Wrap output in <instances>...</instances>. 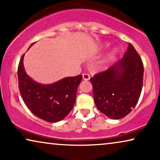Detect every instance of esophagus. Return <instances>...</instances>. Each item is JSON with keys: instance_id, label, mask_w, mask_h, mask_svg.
<instances>
[{"instance_id": "1", "label": "esophagus", "mask_w": 160, "mask_h": 160, "mask_svg": "<svg viewBox=\"0 0 160 160\" xmlns=\"http://www.w3.org/2000/svg\"><path fill=\"white\" fill-rule=\"evenodd\" d=\"M82 76H83V79L84 81H88L90 79V76H89L88 73H84Z\"/></svg>"}]
</instances>
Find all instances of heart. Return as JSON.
I'll list each match as a JSON object with an SVG mask.
<instances>
[{
    "instance_id": "heart-1",
    "label": "heart",
    "mask_w": 160,
    "mask_h": 160,
    "mask_svg": "<svg viewBox=\"0 0 160 160\" xmlns=\"http://www.w3.org/2000/svg\"><path fill=\"white\" fill-rule=\"evenodd\" d=\"M117 49H113L112 51L110 52L108 54H107L106 58H105L103 59V60H102L101 62V64L104 65L107 62H111V61H112L113 59L115 58L116 55H117Z\"/></svg>"
}]
</instances>
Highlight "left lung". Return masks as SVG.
<instances>
[{
    "instance_id": "8db88e82",
    "label": "left lung",
    "mask_w": 160,
    "mask_h": 160,
    "mask_svg": "<svg viewBox=\"0 0 160 160\" xmlns=\"http://www.w3.org/2000/svg\"><path fill=\"white\" fill-rule=\"evenodd\" d=\"M143 64L131 43L122 59L90 78L98 110L112 119L126 117L136 106L143 87Z\"/></svg>"
}]
</instances>
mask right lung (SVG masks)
<instances>
[{
  "label": "right lung",
  "mask_w": 160,
  "mask_h": 160,
  "mask_svg": "<svg viewBox=\"0 0 160 160\" xmlns=\"http://www.w3.org/2000/svg\"><path fill=\"white\" fill-rule=\"evenodd\" d=\"M24 55L17 71L19 89L24 102L37 117L52 123L61 121L73 108L82 76L66 77L51 84H39L26 73Z\"/></svg>",
  "instance_id": "add662e5"
}]
</instances>
